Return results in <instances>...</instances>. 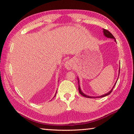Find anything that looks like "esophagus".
Returning <instances> with one entry per match:
<instances>
[{
	"instance_id": "esophagus-1",
	"label": "esophagus",
	"mask_w": 134,
	"mask_h": 134,
	"mask_svg": "<svg viewBox=\"0 0 134 134\" xmlns=\"http://www.w3.org/2000/svg\"><path fill=\"white\" fill-rule=\"evenodd\" d=\"M64 65L66 67V69H67L68 70H71L73 68V63L70 60L67 61L64 64Z\"/></svg>"
}]
</instances>
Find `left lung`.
<instances>
[{
    "label": "left lung",
    "instance_id": "obj_1",
    "mask_svg": "<svg viewBox=\"0 0 134 134\" xmlns=\"http://www.w3.org/2000/svg\"><path fill=\"white\" fill-rule=\"evenodd\" d=\"M103 34H104V35H105V36H106V37H108V38H113V39H115V41H116V40H115V37H113V35L112 34H111V33L108 30H107V29H103ZM119 72H120V70H119ZM78 80H79V79H78ZM78 81H79V80H78ZM116 82L115 83L114 86H113V87L112 88V89L109 92H108V93H106V94H103V95H102V96H99V97H90V96H87V95H86V94H84L81 91L80 86H79V93H80V94L82 95V96H85V97H88V98H97V97H105V96H108V95H109V94L111 93V92H112V90H113V88H114L115 85H116Z\"/></svg>",
    "mask_w": 134,
    "mask_h": 134
}]
</instances>
